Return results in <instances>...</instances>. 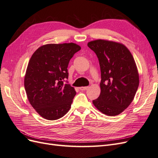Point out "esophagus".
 I'll return each instance as SVG.
<instances>
[{
    "mask_svg": "<svg viewBox=\"0 0 158 158\" xmlns=\"http://www.w3.org/2000/svg\"><path fill=\"white\" fill-rule=\"evenodd\" d=\"M88 88H89L88 86H82V87H80L79 89L80 90H86L88 89Z\"/></svg>",
    "mask_w": 158,
    "mask_h": 158,
    "instance_id": "esophagus-1",
    "label": "esophagus"
}]
</instances>
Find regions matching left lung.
I'll return each instance as SVG.
<instances>
[{
    "label": "left lung",
    "instance_id": "8db88e82",
    "mask_svg": "<svg viewBox=\"0 0 158 158\" xmlns=\"http://www.w3.org/2000/svg\"><path fill=\"white\" fill-rule=\"evenodd\" d=\"M88 46L96 54L102 73L101 93L93 104L106 115H118L130 106L139 85L135 60L121 43L97 40Z\"/></svg>",
    "mask_w": 158,
    "mask_h": 158
}]
</instances>
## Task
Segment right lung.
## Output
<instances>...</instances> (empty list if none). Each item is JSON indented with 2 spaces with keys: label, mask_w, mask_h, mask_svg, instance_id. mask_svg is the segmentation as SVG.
Listing matches in <instances>:
<instances>
[{
  "label": "right lung",
  "mask_w": 158,
  "mask_h": 158,
  "mask_svg": "<svg viewBox=\"0 0 158 158\" xmlns=\"http://www.w3.org/2000/svg\"><path fill=\"white\" fill-rule=\"evenodd\" d=\"M80 45L50 44L40 47L30 59L24 76V87L29 102L47 120H56L68 113L76 94L64 84L69 78L68 65Z\"/></svg>",
  "instance_id": "add662e5"
}]
</instances>
